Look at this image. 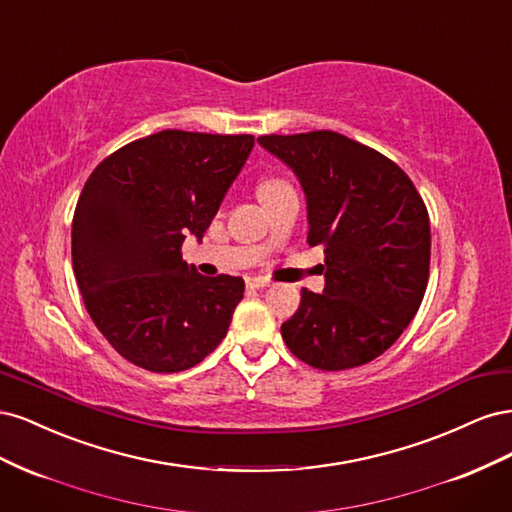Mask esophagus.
<instances>
[{
    "instance_id": "34e87169",
    "label": "esophagus",
    "mask_w": 512,
    "mask_h": 512,
    "mask_svg": "<svg viewBox=\"0 0 512 512\" xmlns=\"http://www.w3.org/2000/svg\"><path fill=\"white\" fill-rule=\"evenodd\" d=\"M247 286H250V288H267V286H271V282L262 280V277H247Z\"/></svg>"
}]
</instances>
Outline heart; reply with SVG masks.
<instances>
[{"label": "heart", "instance_id": "obj_1", "mask_svg": "<svg viewBox=\"0 0 512 512\" xmlns=\"http://www.w3.org/2000/svg\"><path fill=\"white\" fill-rule=\"evenodd\" d=\"M288 188V183L284 179H277V177H265L258 183V198H265L269 194H275Z\"/></svg>", "mask_w": 512, "mask_h": 512}]
</instances>
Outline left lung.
I'll return each mask as SVG.
<instances>
[{"instance_id":"1","label":"left lung","mask_w":512,"mask_h":512,"mask_svg":"<svg viewBox=\"0 0 512 512\" xmlns=\"http://www.w3.org/2000/svg\"><path fill=\"white\" fill-rule=\"evenodd\" d=\"M299 179L307 243L324 245L322 292L301 290L282 324L290 352L316 369L374 361L404 333L429 277L423 198L395 162L337 132L260 136Z\"/></svg>"}]
</instances>
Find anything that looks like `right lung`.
Wrapping results in <instances>:
<instances>
[{
    "label": "right lung",
    "instance_id": "1",
    "mask_svg": "<svg viewBox=\"0 0 512 512\" xmlns=\"http://www.w3.org/2000/svg\"><path fill=\"white\" fill-rule=\"evenodd\" d=\"M254 136L164 130L108 156L72 222V267L91 320L123 359L156 374L190 369L220 346L241 277H205L181 258L203 239Z\"/></svg>",
    "mask_w": 512,
    "mask_h": 512
}]
</instances>
